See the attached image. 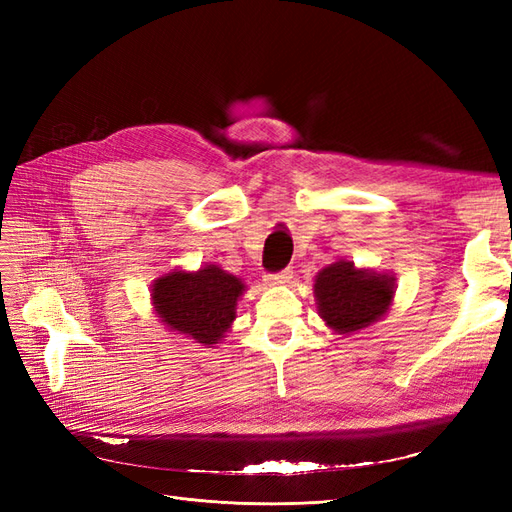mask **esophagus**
<instances>
[{"instance_id": "34e87169", "label": "esophagus", "mask_w": 512, "mask_h": 512, "mask_svg": "<svg viewBox=\"0 0 512 512\" xmlns=\"http://www.w3.org/2000/svg\"><path fill=\"white\" fill-rule=\"evenodd\" d=\"M290 280H292V271L290 269H284L280 273L265 275L267 286H286V284H290Z\"/></svg>"}]
</instances>
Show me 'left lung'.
I'll return each instance as SVG.
<instances>
[{"mask_svg": "<svg viewBox=\"0 0 512 512\" xmlns=\"http://www.w3.org/2000/svg\"><path fill=\"white\" fill-rule=\"evenodd\" d=\"M395 275L359 269L337 260L318 271L314 297L318 316L337 335H354L380 322L395 299Z\"/></svg>", "mask_w": 512, "mask_h": 512, "instance_id": "left-lung-1", "label": "left lung"}]
</instances>
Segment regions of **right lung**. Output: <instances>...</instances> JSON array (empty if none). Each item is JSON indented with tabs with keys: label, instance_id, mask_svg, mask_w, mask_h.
Segmentation results:
<instances>
[{
	"label": "right lung",
	"instance_id": "1",
	"mask_svg": "<svg viewBox=\"0 0 512 512\" xmlns=\"http://www.w3.org/2000/svg\"><path fill=\"white\" fill-rule=\"evenodd\" d=\"M245 288L241 277L218 265L173 269L153 280L151 305L170 333L213 348L232 329Z\"/></svg>",
	"mask_w": 512,
	"mask_h": 512
}]
</instances>
